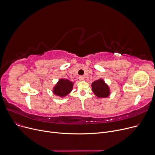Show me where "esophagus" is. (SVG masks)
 Masks as SVG:
<instances>
[{"label":"esophagus","instance_id":"34e87169","mask_svg":"<svg viewBox=\"0 0 155 155\" xmlns=\"http://www.w3.org/2000/svg\"><path fill=\"white\" fill-rule=\"evenodd\" d=\"M79 79L80 81H84V77L83 76H80L79 77Z\"/></svg>","mask_w":155,"mask_h":155}]
</instances>
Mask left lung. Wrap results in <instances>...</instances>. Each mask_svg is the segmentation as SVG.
I'll return each mask as SVG.
<instances>
[{
	"label": "left lung",
	"instance_id": "obj_1",
	"mask_svg": "<svg viewBox=\"0 0 155 155\" xmlns=\"http://www.w3.org/2000/svg\"><path fill=\"white\" fill-rule=\"evenodd\" d=\"M92 90L94 94L98 97H106L110 95V89L101 79L93 82Z\"/></svg>",
	"mask_w": 155,
	"mask_h": 155
}]
</instances>
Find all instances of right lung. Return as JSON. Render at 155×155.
Returning a JSON list of instances; mask_svg holds the SVG:
<instances>
[{"label":"right lung","instance_id":"1","mask_svg":"<svg viewBox=\"0 0 155 155\" xmlns=\"http://www.w3.org/2000/svg\"><path fill=\"white\" fill-rule=\"evenodd\" d=\"M72 83L68 79H60L54 88L53 93L59 96H67L72 89Z\"/></svg>","mask_w":155,"mask_h":155}]
</instances>
